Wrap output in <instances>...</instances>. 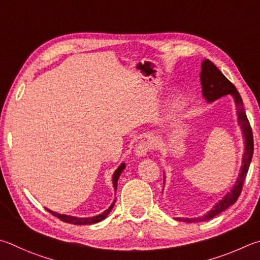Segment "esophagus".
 <instances>
[{
  "label": "esophagus",
  "mask_w": 260,
  "mask_h": 260,
  "mask_svg": "<svg viewBox=\"0 0 260 260\" xmlns=\"http://www.w3.org/2000/svg\"><path fill=\"white\" fill-rule=\"evenodd\" d=\"M151 149V145L149 142H145V141H142V142H140L139 145L136 146V155L138 157H143L146 153H148V151Z\"/></svg>",
  "instance_id": "esophagus-1"
}]
</instances>
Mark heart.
I'll use <instances>...</instances> for the list:
<instances>
[{"label": "heart", "instance_id": "obj_1", "mask_svg": "<svg viewBox=\"0 0 260 260\" xmlns=\"http://www.w3.org/2000/svg\"><path fill=\"white\" fill-rule=\"evenodd\" d=\"M182 108H183V102L181 100L174 101L172 105V108H171V111H169V116H171L172 118L177 116L179 114V111L182 110Z\"/></svg>", "mask_w": 260, "mask_h": 260}]
</instances>
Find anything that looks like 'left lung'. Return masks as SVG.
Returning a JSON list of instances; mask_svg holds the SVG:
<instances>
[{
    "label": "left lung",
    "mask_w": 260,
    "mask_h": 260,
    "mask_svg": "<svg viewBox=\"0 0 260 260\" xmlns=\"http://www.w3.org/2000/svg\"><path fill=\"white\" fill-rule=\"evenodd\" d=\"M200 81L202 85V95L207 100V102H212L224 95L231 94L233 95L235 106H237V115H238V121L239 125L241 126L243 132V138L245 141L244 146V153L242 158V167L240 169L239 177L235 182L234 186L231 192L226 194L223 200H220L214 208H212L208 214H206L202 217H198V218H178V220L186 221V223H197V221H205L214 218L215 216L220 214L229 208L230 206L235 204L238 200L239 196L241 194L242 186L244 183L245 176L249 171L250 162H251L252 154H253V136H252V129L250 126V122L245 115L244 107L241 95H240L238 89L235 88L234 85L231 83L228 78H226L220 70L216 67V66L211 62L209 59H206L202 61L201 63V74H200Z\"/></svg>",
    "instance_id": "1"
}]
</instances>
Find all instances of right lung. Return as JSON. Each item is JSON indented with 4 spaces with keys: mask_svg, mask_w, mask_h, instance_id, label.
<instances>
[{
    "mask_svg": "<svg viewBox=\"0 0 260 260\" xmlns=\"http://www.w3.org/2000/svg\"><path fill=\"white\" fill-rule=\"evenodd\" d=\"M125 168V164H121L119 167L116 169V172L114 174V176H112V183H114V187L115 190H117V182H118V178H119L120 174L122 173ZM116 201V200H115ZM115 201L112 202L111 206L108 208L107 210H105L102 212V214L98 215V216H94V217H87V218H81V217H74V216H68V215H61L58 214V212H54L50 209H46L49 212H51L52 215L58 217L60 220L64 221V223H69V224H74V225H91V224H95L99 223V221H101L106 218V217L109 215V212L111 211V209L114 208V205H115Z\"/></svg>",
    "mask_w": 260,
    "mask_h": 260,
    "instance_id": "right-lung-1",
    "label": "right lung"
}]
</instances>
